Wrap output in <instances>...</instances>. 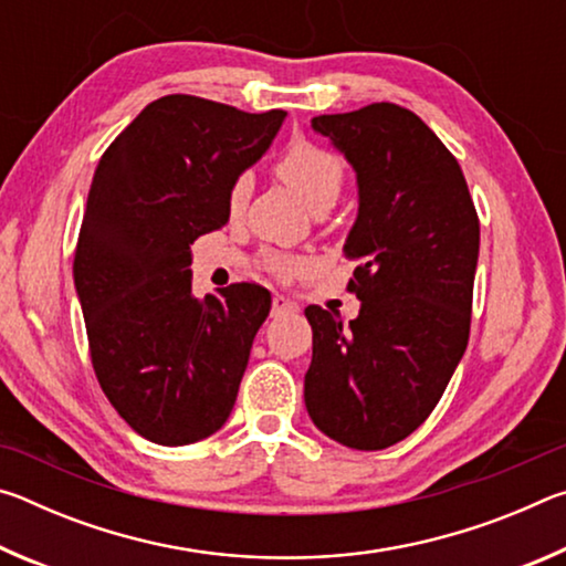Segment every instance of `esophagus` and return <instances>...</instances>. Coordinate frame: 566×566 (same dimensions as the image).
I'll return each mask as SVG.
<instances>
[{"instance_id":"esophagus-1","label":"esophagus","mask_w":566,"mask_h":566,"mask_svg":"<svg viewBox=\"0 0 566 566\" xmlns=\"http://www.w3.org/2000/svg\"><path fill=\"white\" fill-rule=\"evenodd\" d=\"M296 312V304L292 300H286L282 294L272 296V317H284V314Z\"/></svg>"}]
</instances>
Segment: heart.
Returning a JSON list of instances; mask_svg holds the SVG:
<instances>
[{"label": "heart", "mask_w": 566, "mask_h": 566, "mask_svg": "<svg viewBox=\"0 0 566 566\" xmlns=\"http://www.w3.org/2000/svg\"><path fill=\"white\" fill-rule=\"evenodd\" d=\"M274 171L282 181H286L296 195H300L314 212H327V209L337 202L344 187V165L332 155V151L322 149L312 142H294V145L282 151L276 159ZM249 195H252V177L239 175L227 191V209L232 214H239L247 205ZM270 270L286 280L302 270V262L286 254H270Z\"/></svg>", "instance_id": "b5f03b06"}]
</instances>
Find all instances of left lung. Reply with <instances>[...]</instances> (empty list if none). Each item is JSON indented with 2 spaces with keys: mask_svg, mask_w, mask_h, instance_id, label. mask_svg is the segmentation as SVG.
<instances>
[{
  "mask_svg": "<svg viewBox=\"0 0 566 566\" xmlns=\"http://www.w3.org/2000/svg\"><path fill=\"white\" fill-rule=\"evenodd\" d=\"M312 127L357 171L359 214L344 244L359 317L306 306L304 405L334 442L375 452L424 421L469 342L479 217L462 167L415 112L377 102Z\"/></svg>",
  "mask_w": 566,
  "mask_h": 566,
  "instance_id": "8db88e82",
  "label": "left lung"
}]
</instances>
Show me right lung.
<instances>
[{"label":"right lung","instance_id":"1","mask_svg":"<svg viewBox=\"0 0 566 566\" xmlns=\"http://www.w3.org/2000/svg\"><path fill=\"white\" fill-rule=\"evenodd\" d=\"M284 117L167 94L94 171L74 284L99 387L149 442H199L234 407L272 296L252 282L195 296L189 244L227 224L229 185L264 155Z\"/></svg>","mask_w":566,"mask_h":566}]
</instances>
